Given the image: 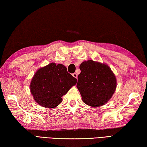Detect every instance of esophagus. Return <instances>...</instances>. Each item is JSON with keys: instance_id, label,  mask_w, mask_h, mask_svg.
<instances>
[{"instance_id": "1", "label": "esophagus", "mask_w": 147, "mask_h": 147, "mask_svg": "<svg viewBox=\"0 0 147 147\" xmlns=\"http://www.w3.org/2000/svg\"><path fill=\"white\" fill-rule=\"evenodd\" d=\"M73 76L74 78H78V74H77V73H73Z\"/></svg>"}]
</instances>
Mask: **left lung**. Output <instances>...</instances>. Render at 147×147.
<instances>
[{"label": "left lung", "instance_id": "1", "mask_svg": "<svg viewBox=\"0 0 147 147\" xmlns=\"http://www.w3.org/2000/svg\"><path fill=\"white\" fill-rule=\"evenodd\" d=\"M76 87L82 100L91 107L105 105L117 88V79L107 64L93 60L85 61L80 66Z\"/></svg>", "mask_w": 147, "mask_h": 147}]
</instances>
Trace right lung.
Wrapping results in <instances>:
<instances>
[{
	"instance_id": "1",
	"label": "right lung",
	"mask_w": 147,
	"mask_h": 147,
	"mask_svg": "<svg viewBox=\"0 0 147 147\" xmlns=\"http://www.w3.org/2000/svg\"><path fill=\"white\" fill-rule=\"evenodd\" d=\"M77 83L62 64L51 63L40 67L30 84L34 100L40 107L55 108L63 101L62 97Z\"/></svg>"
}]
</instances>
